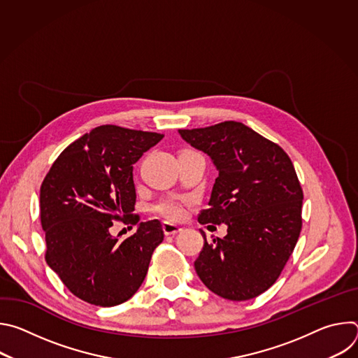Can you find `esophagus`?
I'll return each mask as SVG.
<instances>
[{"mask_svg": "<svg viewBox=\"0 0 358 358\" xmlns=\"http://www.w3.org/2000/svg\"><path fill=\"white\" fill-rule=\"evenodd\" d=\"M163 231H164V234L169 236V235H176V234L181 232L182 228L178 227V225H176V224H171V222L166 221V222H163Z\"/></svg>", "mask_w": 358, "mask_h": 358, "instance_id": "esophagus-1", "label": "esophagus"}]
</instances>
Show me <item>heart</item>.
I'll return each instance as SVG.
<instances>
[{"mask_svg": "<svg viewBox=\"0 0 358 358\" xmlns=\"http://www.w3.org/2000/svg\"><path fill=\"white\" fill-rule=\"evenodd\" d=\"M188 202L187 198L184 196H167L164 199H162L159 203H156L155 211L169 220L173 221H178L184 217L185 211H184V206Z\"/></svg>", "mask_w": 358, "mask_h": 358, "instance_id": "obj_1", "label": "heart"}]
</instances>
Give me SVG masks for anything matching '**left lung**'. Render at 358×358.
Here are the masks:
<instances>
[{"mask_svg":"<svg viewBox=\"0 0 358 358\" xmlns=\"http://www.w3.org/2000/svg\"><path fill=\"white\" fill-rule=\"evenodd\" d=\"M178 133L218 170L198 222L227 225V235L211 242L201 231L195 272L224 299L257 297L276 282L300 235L303 191L294 167L282 147L239 122Z\"/></svg>","mask_w":358,"mask_h":358,"instance_id":"1","label":"left lung"}]
</instances>
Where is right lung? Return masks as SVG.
<instances>
[{
    "label": "right lung",
    "mask_w": 358,
    "mask_h": 358,
    "mask_svg": "<svg viewBox=\"0 0 358 358\" xmlns=\"http://www.w3.org/2000/svg\"><path fill=\"white\" fill-rule=\"evenodd\" d=\"M163 134L105 124L68 145L41 185L46 264L79 299L110 308L141 286L151 255L163 242L159 220L138 224L124 241L112 237L115 220L133 215V164Z\"/></svg>",
    "instance_id": "obj_1"
}]
</instances>
